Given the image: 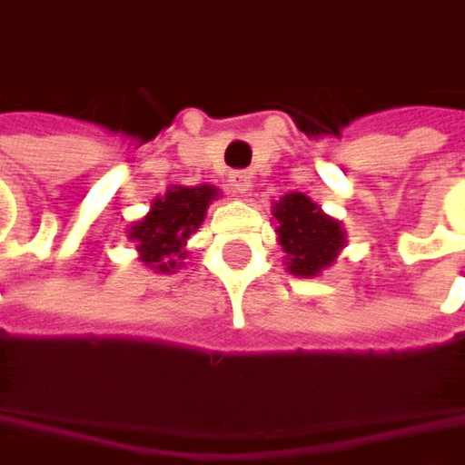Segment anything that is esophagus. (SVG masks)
<instances>
[{
	"label": "esophagus",
	"instance_id": "esophagus-1",
	"mask_svg": "<svg viewBox=\"0 0 465 465\" xmlns=\"http://www.w3.org/2000/svg\"><path fill=\"white\" fill-rule=\"evenodd\" d=\"M229 185H232L236 193L247 196L250 188H252V174L250 172H233V174H229Z\"/></svg>",
	"mask_w": 465,
	"mask_h": 465
}]
</instances>
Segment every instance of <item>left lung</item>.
I'll list each match as a JSON object with an SVG mask.
<instances>
[{
	"instance_id": "8db88e82",
	"label": "left lung",
	"mask_w": 465,
	"mask_h": 465,
	"mask_svg": "<svg viewBox=\"0 0 465 465\" xmlns=\"http://www.w3.org/2000/svg\"><path fill=\"white\" fill-rule=\"evenodd\" d=\"M272 215L277 218L280 244L288 252V272L296 277H318L336 261L347 242L341 223L328 218L304 193H285Z\"/></svg>"
}]
</instances>
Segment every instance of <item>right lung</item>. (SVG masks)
Segmentation results:
<instances>
[{"label": "right lung", "mask_w": 465, "mask_h": 465, "mask_svg": "<svg viewBox=\"0 0 465 465\" xmlns=\"http://www.w3.org/2000/svg\"><path fill=\"white\" fill-rule=\"evenodd\" d=\"M215 196V185H172L163 196H155L150 213L129 229V236L137 242L140 261L166 274L180 269V261L188 255L185 242L204 223L207 207Z\"/></svg>", "instance_id": "1"}]
</instances>
